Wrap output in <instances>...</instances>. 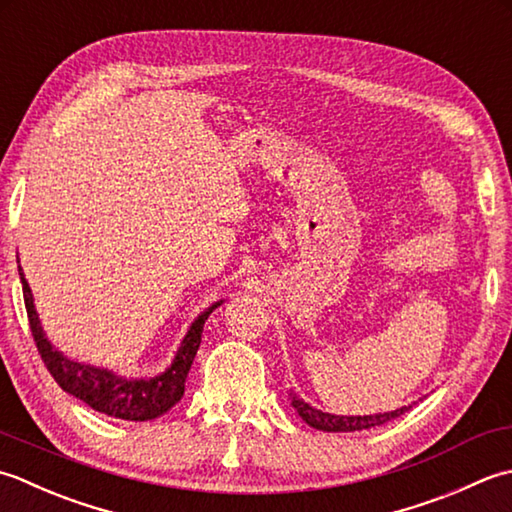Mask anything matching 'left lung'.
Segmentation results:
<instances>
[{
  "instance_id": "8db88e82",
  "label": "left lung",
  "mask_w": 512,
  "mask_h": 512,
  "mask_svg": "<svg viewBox=\"0 0 512 512\" xmlns=\"http://www.w3.org/2000/svg\"><path fill=\"white\" fill-rule=\"evenodd\" d=\"M291 404L298 411V415L305 420L309 426H314L318 431H331V433H347V431H362V429H373V426L387 424L395 417L404 415L411 406H402V409H395L391 413H378V415H358V417H347V415H331V413H322L314 406H309L307 402H302L291 393Z\"/></svg>"
}]
</instances>
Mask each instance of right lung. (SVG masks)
Listing matches in <instances>:
<instances>
[{
    "mask_svg": "<svg viewBox=\"0 0 512 512\" xmlns=\"http://www.w3.org/2000/svg\"><path fill=\"white\" fill-rule=\"evenodd\" d=\"M19 278H22L24 287V302L30 331H33L39 356L44 360L46 369L50 371L52 378H55V382L70 395H75V398L92 406L95 411L130 422L154 420V417L170 411L172 406L183 398L185 378L187 373H190L198 347H201L205 320L210 318V314L218 305H221V302L212 305L194 320V325L181 342V349L176 353L172 367L163 375L154 380H125L117 378V375L106 369L72 362L64 353L52 349V344L44 336V329L39 325L37 311L33 305V294H30L28 280L24 278L22 267H19Z\"/></svg>",
    "mask_w": 512,
    "mask_h": 512,
    "instance_id": "add662e5",
    "label": "right lung"
}]
</instances>
